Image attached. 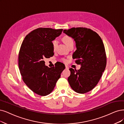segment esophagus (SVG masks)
<instances>
[{
  "label": "esophagus",
  "mask_w": 124,
  "mask_h": 124,
  "mask_svg": "<svg viewBox=\"0 0 124 124\" xmlns=\"http://www.w3.org/2000/svg\"><path fill=\"white\" fill-rule=\"evenodd\" d=\"M65 68H66V70H68V69H69V68H68V67L67 66H66V65L65 66Z\"/></svg>",
  "instance_id": "1"
}]
</instances>
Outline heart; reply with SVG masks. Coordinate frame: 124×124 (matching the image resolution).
<instances>
[{
	"instance_id": "b5f03b06",
	"label": "heart",
	"mask_w": 124,
	"mask_h": 124,
	"mask_svg": "<svg viewBox=\"0 0 124 124\" xmlns=\"http://www.w3.org/2000/svg\"><path fill=\"white\" fill-rule=\"evenodd\" d=\"M63 41L64 42V43L66 44V45L68 47L69 46L74 43V40H73L72 38L70 36H65L63 37ZM58 40L57 39H54L53 41H52V45H53V48L54 50H55L57 48V45H58ZM62 61H63L64 62H67V60L65 58H62Z\"/></svg>"
}]
</instances>
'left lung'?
<instances>
[{
	"instance_id": "1",
	"label": "left lung",
	"mask_w": 124,
	"mask_h": 124,
	"mask_svg": "<svg viewBox=\"0 0 124 124\" xmlns=\"http://www.w3.org/2000/svg\"><path fill=\"white\" fill-rule=\"evenodd\" d=\"M63 33L76 41L74 59L81 66L79 70L70 68L68 81L76 93H88L98 84L106 68L107 58L103 41L95 31L86 27H72Z\"/></svg>"
}]
</instances>
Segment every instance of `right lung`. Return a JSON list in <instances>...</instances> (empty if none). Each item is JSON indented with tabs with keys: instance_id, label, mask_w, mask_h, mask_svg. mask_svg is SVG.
Here are the masks:
<instances>
[{
	"instance_id": "obj_1",
	"label": "right lung",
	"mask_w": 124,
	"mask_h": 124,
	"mask_svg": "<svg viewBox=\"0 0 124 124\" xmlns=\"http://www.w3.org/2000/svg\"><path fill=\"white\" fill-rule=\"evenodd\" d=\"M62 31L40 27L27 35L21 45L18 65L22 80L31 91L39 95L45 96L52 93L65 68L61 62L48 67L45 65L44 61L45 58L54 56L52 41Z\"/></svg>"
}]
</instances>
